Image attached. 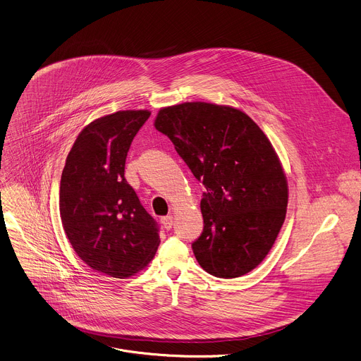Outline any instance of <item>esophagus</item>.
Here are the masks:
<instances>
[{"label": "esophagus", "instance_id": "obj_1", "mask_svg": "<svg viewBox=\"0 0 361 361\" xmlns=\"http://www.w3.org/2000/svg\"><path fill=\"white\" fill-rule=\"evenodd\" d=\"M161 224H163V226H164V229H167V231H170L171 228H173V216L171 215H167V216H163L161 219Z\"/></svg>", "mask_w": 361, "mask_h": 361}]
</instances>
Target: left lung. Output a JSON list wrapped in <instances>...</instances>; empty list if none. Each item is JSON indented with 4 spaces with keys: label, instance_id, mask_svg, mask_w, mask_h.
<instances>
[{
    "label": "left lung",
    "instance_id": "obj_1",
    "mask_svg": "<svg viewBox=\"0 0 361 361\" xmlns=\"http://www.w3.org/2000/svg\"><path fill=\"white\" fill-rule=\"evenodd\" d=\"M154 126L207 191L204 231L192 243L200 266L219 279L256 269L284 224L288 184L271 142L243 111L208 102L161 108Z\"/></svg>",
    "mask_w": 361,
    "mask_h": 361
}]
</instances>
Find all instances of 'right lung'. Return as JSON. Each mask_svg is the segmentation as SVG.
Segmentation results:
<instances>
[{
    "mask_svg": "<svg viewBox=\"0 0 361 361\" xmlns=\"http://www.w3.org/2000/svg\"><path fill=\"white\" fill-rule=\"evenodd\" d=\"M150 116L118 111L88 123L61 173L60 218L77 256L92 270L126 279L146 267L160 243L156 221L125 180L133 137Z\"/></svg>",
    "mask_w": 361,
    "mask_h": 361,
    "instance_id": "add662e5",
    "label": "right lung"
}]
</instances>
